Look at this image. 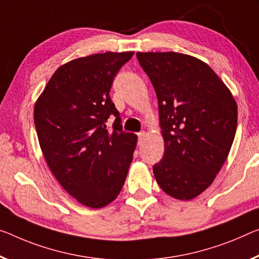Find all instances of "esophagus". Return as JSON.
Segmentation results:
<instances>
[{
    "label": "esophagus",
    "mask_w": 259,
    "mask_h": 259,
    "mask_svg": "<svg viewBox=\"0 0 259 259\" xmlns=\"http://www.w3.org/2000/svg\"><path fill=\"white\" fill-rule=\"evenodd\" d=\"M145 135H146V132H145V131H141V132H139V133H138L139 142H141V141H142V139L145 138Z\"/></svg>",
    "instance_id": "1"
}]
</instances>
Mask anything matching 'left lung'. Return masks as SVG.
<instances>
[{"label":"left lung","instance_id":"obj_1","mask_svg":"<svg viewBox=\"0 0 259 259\" xmlns=\"http://www.w3.org/2000/svg\"><path fill=\"white\" fill-rule=\"evenodd\" d=\"M158 101L164 155L155 180L170 197L191 200L215 180L232 148L237 105L214 70L192 55L138 52Z\"/></svg>","mask_w":259,"mask_h":259}]
</instances>
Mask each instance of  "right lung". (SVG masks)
<instances>
[{
	"mask_svg": "<svg viewBox=\"0 0 259 259\" xmlns=\"http://www.w3.org/2000/svg\"><path fill=\"white\" fill-rule=\"evenodd\" d=\"M134 52L74 59L54 71L34 104L39 145L52 174L90 208L109 205L124 185L138 137L121 130L110 98L113 78ZM111 114L114 130H106Z\"/></svg>",
	"mask_w": 259,
	"mask_h": 259,
	"instance_id": "right-lung-1",
	"label": "right lung"
}]
</instances>
